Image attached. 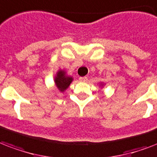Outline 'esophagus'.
<instances>
[{
    "instance_id": "obj_1",
    "label": "esophagus",
    "mask_w": 157,
    "mask_h": 157,
    "mask_svg": "<svg viewBox=\"0 0 157 157\" xmlns=\"http://www.w3.org/2000/svg\"><path fill=\"white\" fill-rule=\"evenodd\" d=\"M79 81H81V82H86V81H87V77H80Z\"/></svg>"
}]
</instances>
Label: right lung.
Masks as SVG:
<instances>
[{
  "instance_id": "1",
  "label": "right lung",
  "mask_w": 157,
  "mask_h": 157,
  "mask_svg": "<svg viewBox=\"0 0 157 157\" xmlns=\"http://www.w3.org/2000/svg\"><path fill=\"white\" fill-rule=\"evenodd\" d=\"M72 80L73 78L71 77L65 76V71L59 70V72L57 73L56 77L55 78V83L60 92H64L70 86Z\"/></svg>"
}]
</instances>
